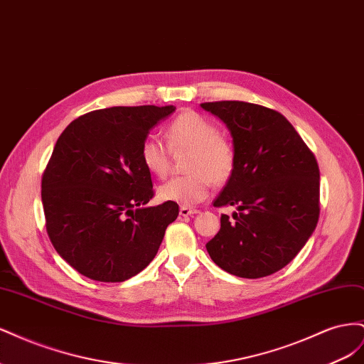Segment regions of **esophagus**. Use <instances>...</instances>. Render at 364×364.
Segmentation results:
<instances>
[{
	"label": "esophagus",
	"mask_w": 364,
	"mask_h": 364,
	"mask_svg": "<svg viewBox=\"0 0 364 364\" xmlns=\"http://www.w3.org/2000/svg\"><path fill=\"white\" fill-rule=\"evenodd\" d=\"M199 211H197L196 208H190V206H181L179 209V214L182 217H188V215H193V214H197Z\"/></svg>",
	"instance_id": "obj_1"
}]
</instances>
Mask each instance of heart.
I'll list each match as a JSON object with an SVG mask.
<instances>
[{
    "label": "heart",
    "instance_id": "b5f03b06",
    "mask_svg": "<svg viewBox=\"0 0 364 364\" xmlns=\"http://www.w3.org/2000/svg\"><path fill=\"white\" fill-rule=\"evenodd\" d=\"M167 139L173 151L188 149L185 176H176L161 185L159 197L165 202L191 206L202 202L215 185L226 183L235 170L234 144L220 134L217 124L208 117L186 111L176 117L167 127ZM141 162L156 178L170 170L171 151L162 139L149 135L141 144Z\"/></svg>",
    "mask_w": 364,
    "mask_h": 364
}]
</instances>
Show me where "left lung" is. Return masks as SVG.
Returning <instances> with one entry per match:
<instances>
[{"instance_id": "obj_1", "label": "left lung", "mask_w": 364, "mask_h": 364, "mask_svg": "<svg viewBox=\"0 0 364 364\" xmlns=\"http://www.w3.org/2000/svg\"><path fill=\"white\" fill-rule=\"evenodd\" d=\"M230 130L235 170L214 206H237L222 214L220 230L206 243L220 269L257 279L281 270L301 252L316 229L318 165L289 119L273 109L246 102L200 105Z\"/></svg>"}]
</instances>
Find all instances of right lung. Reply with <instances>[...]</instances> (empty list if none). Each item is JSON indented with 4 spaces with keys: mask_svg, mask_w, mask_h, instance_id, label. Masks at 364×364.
Wrapping results in <instances>:
<instances>
[{
    "mask_svg": "<svg viewBox=\"0 0 364 364\" xmlns=\"http://www.w3.org/2000/svg\"><path fill=\"white\" fill-rule=\"evenodd\" d=\"M174 106H115L67 126L42 174L51 245L83 277L123 282L155 258L179 205L147 206L155 196L141 144Z\"/></svg>",
    "mask_w": 364,
    "mask_h": 364,
    "instance_id": "1",
    "label": "right lung"
}]
</instances>
